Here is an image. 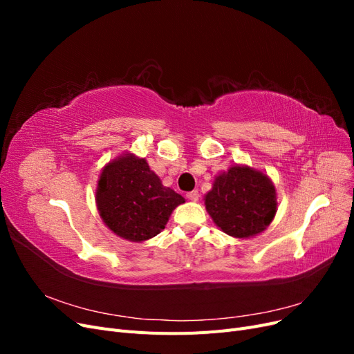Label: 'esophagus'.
<instances>
[{
	"mask_svg": "<svg viewBox=\"0 0 354 354\" xmlns=\"http://www.w3.org/2000/svg\"><path fill=\"white\" fill-rule=\"evenodd\" d=\"M186 198H187L189 201L196 202V201L199 199V192H198V190H192V192H189V194L186 195Z\"/></svg>",
	"mask_w": 354,
	"mask_h": 354,
	"instance_id": "34e87169",
	"label": "esophagus"
}]
</instances>
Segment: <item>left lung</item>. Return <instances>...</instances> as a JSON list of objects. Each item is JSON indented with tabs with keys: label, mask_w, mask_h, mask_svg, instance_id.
Wrapping results in <instances>:
<instances>
[{
	"label": "left lung",
	"mask_w": 354,
	"mask_h": 354,
	"mask_svg": "<svg viewBox=\"0 0 354 354\" xmlns=\"http://www.w3.org/2000/svg\"><path fill=\"white\" fill-rule=\"evenodd\" d=\"M214 223L234 238H250L263 232L276 214V192L260 171L232 167L214 181L205 196Z\"/></svg>",
	"instance_id": "8db88e82"
}]
</instances>
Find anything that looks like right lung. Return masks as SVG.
Masks as SVG:
<instances>
[{"mask_svg":"<svg viewBox=\"0 0 354 354\" xmlns=\"http://www.w3.org/2000/svg\"><path fill=\"white\" fill-rule=\"evenodd\" d=\"M95 201L106 226L118 236L140 242L165 229L185 198L164 187L145 159L124 156L104 167Z\"/></svg>","mask_w":354,"mask_h":354,"instance_id":"1","label":"right lung"}]
</instances>
